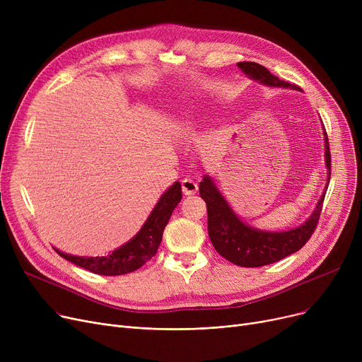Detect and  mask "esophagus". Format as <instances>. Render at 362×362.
Instances as JSON below:
<instances>
[{
  "label": "esophagus",
  "instance_id": "esophagus-1",
  "mask_svg": "<svg viewBox=\"0 0 362 362\" xmlns=\"http://www.w3.org/2000/svg\"><path fill=\"white\" fill-rule=\"evenodd\" d=\"M182 191L185 195H195L198 191V185L195 180L186 177L182 180Z\"/></svg>",
  "mask_w": 362,
  "mask_h": 362
}]
</instances>
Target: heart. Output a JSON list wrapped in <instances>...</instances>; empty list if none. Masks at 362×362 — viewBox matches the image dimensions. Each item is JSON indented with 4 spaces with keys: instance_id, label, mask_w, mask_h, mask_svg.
<instances>
[{
    "instance_id": "heart-1",
    "label": "heart",
    "mask_w": 362,
    "mask_h": 362,
    "mask_svg": "<svg viewBox=\"0 0 362 362\" xmlns=\"http://www.w3.org/2000/svg\"><path fill=\"white\" fill-rule=\"evenodd\" d=\"M180 124L183 126V127H191L194 123H192V117L189 116V114H186V116H183L182 119H180Z\"/></svg>"
}]
</instances>
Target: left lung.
<instances>
[{"instance_id": "8db88e82", "label": "left lung", "mask_w": 362, "mask_h": 362, "mask_svg": "<svg viewBox=\"0 0 362 362\" xmlns=\"http://www.w3.org/2000/svg\"><path fill=\"white\" fill-rule=\"evenodd\" d=\"M238 67L248 78L262 83L264 86L300 90L299 86L280 81L277 76L272 74L258 63L243 62L238 63ZM322 130H325V126H322ZM322 136H325V163L327 168L326 189L322 191L311 216L302 224L293 227V229L269 232L246 224L235 213L230 204L227 202L211 176L205 175L202 177V182L199 183V195L206 204L208 236H210L213 246L221 257L239 265V267H262V265H269L289 257L308 242L315 230L321 213V205L325 201L330 182L332 160L326 130L322 133Z\"/></svg>"}]
</instances>
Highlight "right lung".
Returning a JSON list of instances; mask_svg holds the SVG:
<instances>
[{
	"mask_svg": "<svg viewBox=\"0 0 362 362\" xmlns=\"http://www.w3.org/2000/svg\"><path fill=\"white\" fill-rule=\"evenodd\" d=\"M182 199V185L175 182L167 191L163 192L151 214L145 220L141 230L129 242L122 245L104 257H79L66 254L60 250L55 252L67 261L79 265L95 274L101 276H122L141 269L142 265L157 254L163 239L164 227L167 226L171 213Z\"/></svg>",
	"mask_w": 362,
	"mask_h": 362,
	"instance_id": "1",
	"label": "right lung"
}]
</instances>
